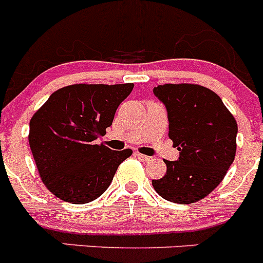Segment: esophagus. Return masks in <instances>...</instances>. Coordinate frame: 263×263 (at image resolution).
Segmentation results:
<instances>
[{
	"label": "esophagus",
	"instance_id": "1",
	"mask_svg": "<svg viewBox=\"0 0 263 263\" xmlns=\"http://www.w3.org/2000/svg\"><path fill=\"white\" fill-rule=\"evenodd\" d=\"M136 157L138 158V159L142 160V162H148V160H152V158L147 157V155L145 154H141V153H136Z\"/></svg>",
	"mask_w": 263,
	"mask_h": 263
}]
</instances>
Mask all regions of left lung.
Listing matches in <instances>:
<instances>
[{"label":"left lung","instance_id":"left-lung-1","mask_svg":"<svg viewBox=\"0 0 263 263\" xmlns=\"http://www.w3.org/2000/svg\"><path fill=\"white\" fill-rule=\"evenodd\" d=\"M154 95L164 104L168 137L178 160H164L163 178L153 180L158 195L191 204L217 187L236 157L237 122L213 90L197 84H163Z\"/></svg>","mask_w":263,"mask_h":263}]
</instances>
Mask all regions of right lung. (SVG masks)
Returning <instances> with one entry per match:
<instances>
[{
    "instance_id": "add662e5",
    "label": "right lung",
    "mask_w": 263,
    "mask_h": 263,
    "mask_svg": "<svg viewBox=\"0 0 263 263\" xmlns=\"http://www.w3.org/2000/svg\"><path fill=\"white\" fill-rule=\"evenodd\" d=\"M126 84H73L55 90L30 120L29 143L42 182L71 204L93 201L110 185L118 166L133 154L96 139L133 90Z\"/></svg>"
}]
</instances>
